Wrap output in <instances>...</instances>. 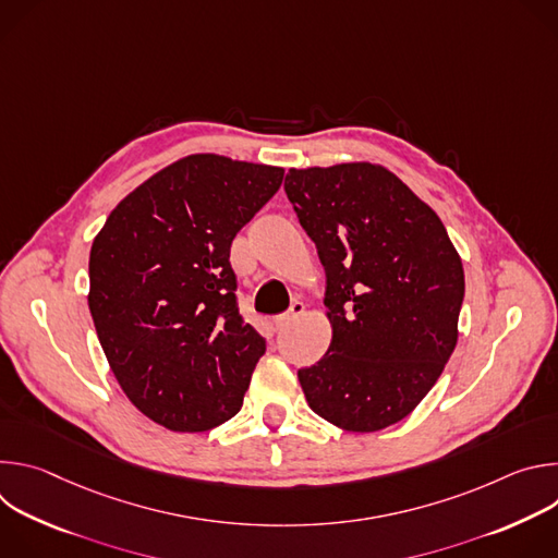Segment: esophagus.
<instances>
[{
    "label": "esophagus",
    "mask_w": 558,
    "mask_h": 558,
    "mask_svg": "<svg viewBox=\"0 0 558 558\" xmlns=\"http://www.w3.org/2000/svg\"><path fill=\"white\" fill-rule=\"evenodd\" d=\"M302 313H304V304H302L300 300H293L291 306H289V311L282 313V315H278L276 320H274V323H276V329H284L287 325H291V323L295 320V317L302 315Z\"/></svg>",
    "instance_id": "obj_1"
}]
</instances>
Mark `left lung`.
Returning a JSON list of instances; mask_svg holds the SVG:
<instances>
[{
  "label": "left lung",
  "mask_w": 558,
  "mask_h": 558,
  "mask_svg": "<svg viewBox=\"0 0 558 558\" xmlns=\"http://www.w3.org/2000/svg\"><path fill=\"white\" fill-rule=\"evenodd\" d=\"M284 192L327 274L333 338L298 371L311 411L349 433L402 422L457 347L463 267L444 222L375 163L291 168Z\"/></svg>",
  "instance_id": "obj_1"
}]
</instances>
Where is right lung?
<instances>
[{
  "mask_svg": "<svg viewBox=\"0 0 558 558\" xmlns=\"http://www.w3.org/2000/svg\"><path fill=\"white\" fill-rule=\"evenodd\" d=\"M284 170L190 154L130 192L90 250L88 306L128 400L174 433L243 407L265 338L235 304L229 250Z\"/></svg>",
  "mask_w": 558,
  "mask_h": 558,
  "instance_id": "add662e5",
  "label": "right lung"
}]
</instances>
